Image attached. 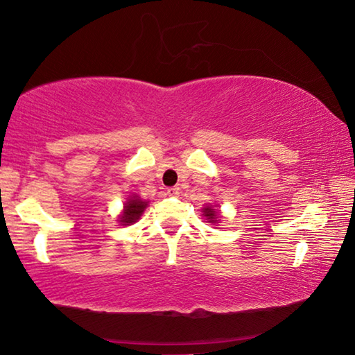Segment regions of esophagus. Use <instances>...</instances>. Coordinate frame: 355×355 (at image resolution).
I'll return each instance as SVG.
<instances>
[{
    "mask_svg": "<svg viewBox=\"0 0 355 355\" xmlns=\"http://www.w3.org/2000/svg\"><path fill=\"white\" fill-rule=\"evenodd\" d=\"M166 193L170 196H179L181 195V190H179V187H171V189H168Z\"/></svg>",
    "mask_w": 355,
    "mask_h": 355,
    "instance_id": "1",
    "label": "esophagus"
}]
</instances>
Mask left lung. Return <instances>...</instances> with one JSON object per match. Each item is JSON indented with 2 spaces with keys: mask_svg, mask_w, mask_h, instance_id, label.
Segmentation results:
<instances>
[{
  "mask_svg": "<svg viewBox=\"0 0 355 355\" xmlns=\"http://www.w3.org/2000/svg\"><path fill=\"white\" fill-rule=\"evenodd\" d=\"M203 216L206 217V220L211 222V223H219V211H216L212 206H206L203 208Z\"/></svg>",
  "mask_w": 355,
  "mask_h": 355,
  "instance_id": "obj_1",
  "label": "left lung"
}]
</instances>
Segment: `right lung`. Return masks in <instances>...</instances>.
I'll use <instances>...</instances> for the list:
<instances>
[{
	"label": "right lung",
	"instance_id": "right-lung-1",
	"mask_svg": "<svg viewBox=\"0 0 355 355\" xmlns=\"http://www.w3.org/2000/svg\"><path fill=\"white\" fill-rule=\"evenodd\" d=\"M146 208H147V201L141 200L138 195L128 196L127 203L123 206L122 214L119 216V222H121V225H132V223H135L136 220H139V217Z\"/></svg>",
	"mask_w": 355,
	"mask_h": 355
}]
</instances>
